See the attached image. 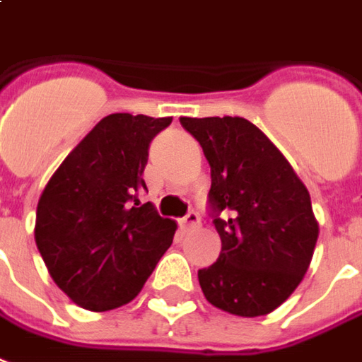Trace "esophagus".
Masks as SVG:
<instances>
[{
    "mask_svg": "<svg viewBox=\"0 0 362 362\" xmlns=\"http://www.w3.org/2000/svg\"><path fill=\"white\" fill-rule=\"evenodd\" d=\"M199 224H201V218H199L197 212H189V214L181 220V228H183L185 232H191L194 228H199Z\"/></svg>",
    "mask_w": 362,
    "mask_h": 362,
    "instance_id": "esophagus-1",
    "label": "esophagus"
}]
</instances>
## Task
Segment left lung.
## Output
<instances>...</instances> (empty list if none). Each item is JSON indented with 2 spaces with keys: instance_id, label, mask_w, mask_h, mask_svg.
<instances>
[{
  "instance_id": "1",
  "label": "left lung",
  "mask_w": 362,
  "mask_h": 362,
  "mask_svg": "<svg viewBox=\"0 0 362 362\" xmlns=\"http://www.w3.org/2000/svg\"><path fill=\"white\" fill-rule=\"evenodd\" d=\"M210 163V204L222 240L216 263L199 271L204 298L228 314H271L310 267L320 226L306 185L288 160L242 117H181Z\"/></svg>"
}]
</instances>
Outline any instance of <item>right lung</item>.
I'll return each mask as SVG.
<instances>
[{"label": "right lung", "instance_id": "1", "mask_svg": "<svg viewBox=\"0 0 362 362\" xmlns=\"http://www.w3.org/2000/svg\"><path fill=\"white\" fill-rule=\"evenodd\" d=\"M171 117L115 112L71 150L38 199L35 242L58 288L91 312L138 296L177 224L161 218L146 189L148 148Z\"/></svg>", "mask_w": 362, "mask_h": 362}]
</instances>
